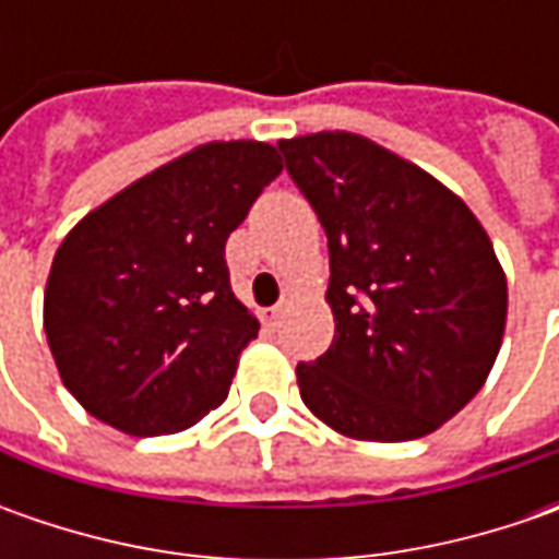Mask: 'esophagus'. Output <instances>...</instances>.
Instances as JSON below:
<instances>
[{"mask_svg":"<svg viewBox=\"0 0 559 559\" xmlns=\"http://www.w3.org/2000/svg\"><path fill=\"white\" fill-rule=\"evenodd\" d=\"M292 301H295V295L286 289V292H283V298H280V301H276L273 308H270V320H280V317H283V313L292 308Z\"/></svg>","mask_w":559,"mask_h":559,"instance_id":"obj_1","label":"esophagus"}]
</instances>
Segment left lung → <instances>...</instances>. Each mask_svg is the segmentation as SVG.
I'll return each mask as SVG.
<instances>
[{
    "mask_svg": "<svg viewBox=\"0 0 559 559\" xmlns=\"http://www.w3.org/2000/svg\"><path fill=\"white\" fill-rule=\"evenodd\" d=\"M330 239L335 335L298 364L313 417L357 441L436 432L485 385L501 352L507 276L461 195L345 130L280 140Z\"/></svg>",
    "mask_w": 559,
    "mask_h": 559,
    "instance_id": "1",
    "label": "left lung"
}]
</instances>
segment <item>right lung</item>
Instances as JSON below:
<instances>
[{
	"instance_id": "right-lung-1",
	"label": "right lung",
	"mask_w": 559,
	"mask_h": 559,
	"mask_svg": "<svg viewBox=\"0 0 559 559\" xmlns=\"http://www.w3.org/2000/svg\"><path fill=\"white\" fill-rule=\"evenodd\" d=\"M283 174L276 145L204 142L90 211L52 258L43 326L64 389L127 436L183 432L224 404L258 317L224 248Z\"/></svg>"
}]
</instances>
